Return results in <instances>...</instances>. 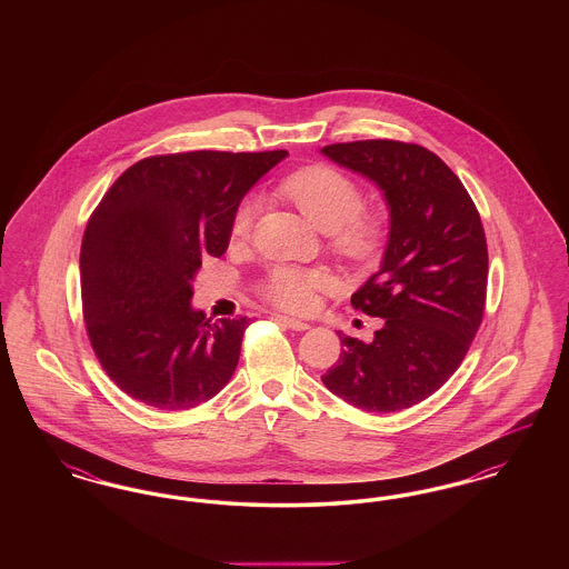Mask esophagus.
Masks as SVG:
<instances>
[{
  "instance_id": "obj_1",
  "label": "esophagus",
  "mask_w": 569,
  "mask_h": 569,
  "mask_svg": "<svg viewBox=\"0 0 569 569\" xmlns=\"http://www.w3.org/2000/svg\"><path fill=\"white\" fill-rule=\"evenodd\" d=\"M274 320L279 322V325L288 326L290 330H307L309 325L307 322H302V320H297V318H290V316H274Z\"/></svg>"
}]
</instances>
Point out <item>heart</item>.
Instances as JSON below:
<instances>
[{"instance_id": "heart-1", "label": "heart", "mask_w": 569, "mask_h": 569, "mask_svg": "<svg viewBox=\"0 0 569 569\" xmlns=\"http://www.w3.org/2000/svg\"><path fill=\"white\" fill-rule=\"evenodd\" d=\"M298 211L316 228L325 230L330 244L343 258L365 264L376 260L386 241V223L376 213H365V193L360 186L332 166L302 168L279 186ZM258 211L256 198H244L232 217V237L244 239L251 232ZM328 274L297 267H272L262 292L272 305L286 311H309L320 290L328 288Z\"/></svg>"}]
</instances>
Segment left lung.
<instances>
[{"label":"left lung","mask_w":569,"mask_h":569,"mask_svg":"<svg viewBox=\"0 0 569 569\" xmlns=\"http://www.w3.org/2000/svg\"><path fill=\"white\" fill-rule=\"evenodd\" d=\"M322 153L373 181L390 209L381 267L352 295L381 328L369 343L337 332L343 352L322 381L365 411H401L448 381L482 325L485 228L459 177L420 144L356 140Z\"/></svg>","instance_id":"obj_1"}]
</instances>
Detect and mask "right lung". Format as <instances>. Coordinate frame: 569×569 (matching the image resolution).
Wrapping results in <instances>:
<instances>
[{"label":"right lung","mask_w":569,"mask_h":569,"mask_svg":"<svg viewBox=\"0 0 569 569\" xmlns=\"http://www.w3.org/2000/svg\"><path fill=\"white\" fill-rule=\"evenodd\" d=\"M288 151H190L130 166L100 200L81 244L82 318L102 369L144 406L181 411L216 397L249 318L191 307L207 256L228 249L244 193Z\"/></svg>","instance_id":"1"}]
</instances>
